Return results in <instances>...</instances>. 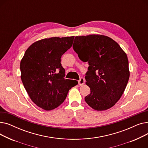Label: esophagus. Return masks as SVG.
I'll return each instance as SVG.
<instances>
[{"mask_svg": "<svg viewBox=\"0 0 148 148\" xmlns=\"http://www.w3.org/2000/svg\"><path fill=\"white\" fill-rule=\"evenodd\" d=\"M78 82H79V85H82V84H83L84 83L85 80H84V78H82V77H81V78L80 79V80L78 81Z\"/></svg>", "mask_w": 148, "mask_h": 148, "instance_id": "1", "label": "esophagus"}]
</instances>
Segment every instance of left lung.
<instances>
[{
    "label": "left lung",
    "instance_id": "1",
    "mask_svg": "<svg viewBox=\"0 0 148 148\" xmlns=\"http://www.w3.org/2000/svg\"><path fill=\"white\" fill-rule=\"evenodd\" d=\"M73 47L81 60L88 62L85 79L90 93L85 101L98 111L110 108L120 99L129 80L126 53L112 38L101 35L75 36Z\"/></svg>",
    "mask_w": 148,
    "mask_h": 148
}]
</instances>
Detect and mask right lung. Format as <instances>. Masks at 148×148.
I'll use <instances>...</instances> for the list:
<instances>
[{"label":"right lung","instance_id":"1","mask_svg":"<svg viewBox=\"0 0 148 148\" xmlns=\"http://www.w3.org/2000/svg\"><path fill=\"white\" fill-rule=\"evenodd\" d=\"M74 36L53 37L36 41L26 50L20 62L21 79L28 95L38 107L51 110L65 99L78 84L65 79L61 57L71 47Z\"/></svg>","mask_w":148,"mask_h":148}]
</instances>
